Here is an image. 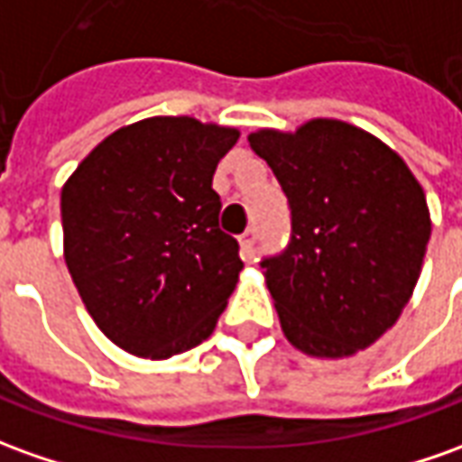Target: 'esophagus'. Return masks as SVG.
<instances>
[{
    "label": "esophagus",
    "mask_w": 462,
    "mask_h": 462,
    "mask_svg": "<svg viewBox=\"0 0 462 462\" xmlns=\"http://www.w3.org/2000/svg\"><path fill=\"white\" fill-rule=\"evenodd\" d=\"M256 238H259V231H256V226H249L244 234H241V254H244V259H254V246H256Z\"/></svg>",
    "instance_id": "1"
}]
</instances>
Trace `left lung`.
<instances>
[{"label":"left lung","instance_id":"obj_1","mask_svg":"<svg viewBox=\"0 0 462 462\" xmlns=\"http://www.w3.org/2000/svg\"><path fill=\"white\" fill-rule=\"evenodd\" d=\"M289 200L284 251L263 256L286 339L346 357L380 339L412 297L430 241L425 193L405 161L342 120L251 133Z\"/></svg>","mask_w":462,"mask_h":462}]
</instances>
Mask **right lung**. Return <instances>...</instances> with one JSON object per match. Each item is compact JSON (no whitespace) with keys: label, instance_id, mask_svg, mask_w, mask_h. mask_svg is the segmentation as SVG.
Masks as SVG:
<instances>
[{"label":"right lung","instance_id":"right-lung-1","mask_svg":"<svg viewBox=\"0 0 462 462\" xmlns=\"http://www.w3.org/2000/svg\"><path fill=\"white\" fill-rule=\"evenodd\" d=\"M236 140L238 130L196 117H148L107 135L62 189L69 276L130 355H180L226 310L244 262L211 186Z\"/></svg>","mask_w":462,"mask_h":462}]
</instances>
